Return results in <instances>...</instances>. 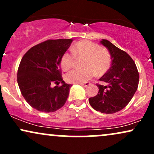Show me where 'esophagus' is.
Segmentation results:
<instances>
[{"label": "esophagus", "instance_id": "obj_1", "mask_svg": "<svg viewBox=\"0 0 154 154\" xmlns=\"http://www.w3.org/2000/svg\"><path fill=\"white\" fill-rule=\"evenodd\" d=\"M90 84H91V83L90 82H85V83H80V85L82 86H83V87H85V88H86V87H88V85H90Z\"/></svg>", "mask_w": 154, "mask_h": 154}]
</instances>
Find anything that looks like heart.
Here are the masks:
<instances>
[{"mask_svg":"<svg viewBox=\"0 0 154 154\" xmlns=\"http://www.w3.org/2000/svg\"><path fill=\"white\" fill-rule=\"evenodd\" d=\"M72 55L64 53L61 58L63 69L68 70L75 65V56L84 58L82 69H72L65 75V80L69 83H83L91 79L95 74L101 76L109 70L111 59L109 51L100 48L98 44L89 40H81L72 48Z\"/></svg>","mask_w":154,"mask_h":154,"instance_id":"b5f03b06","label":"heart"}]
</instances>
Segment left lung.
<instances>
[{
    "instance_id": "left-lung-1",
    "label": "left lung",
    "mask_w": 154,
    "mask_h": 154,
    "mask_svg": "<svg viewBox=\"0 0 154 154\" xmlns=\"http://www.w3.org/2000/svg\"><path fill=\"white\" fill-rule=\"evenodd\" d=\"M100 43L109 51L111 67L100 78L106 85L97 84L98 94L89 98V103L95 110L104 114H114L126 106L137 91L139 73L135 63L127 54L107 40Z\"/></svg>"
}]
</instances>
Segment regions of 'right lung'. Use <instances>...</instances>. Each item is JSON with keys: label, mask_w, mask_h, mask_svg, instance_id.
Wrapping results in <instances>:
<instances>
[{"label": "right lung", "mask_w": 154, "mask_h": 154, "mask_svg": "<svg viewBox=\"0 0 154 154\" xmlns=\"http://www.w3.org/2000/svg\"><path fill=\"white\" fill-rule=\"evenodd\" d=\"M72 39L48 40L31 48L22 57L17 82L24 99L42 112H54L66 103L71 85L65 83L60 69L61 58ZM53 88V83L59 84Z\"/></svg>", "instance_id": "1"}]
</instances>
